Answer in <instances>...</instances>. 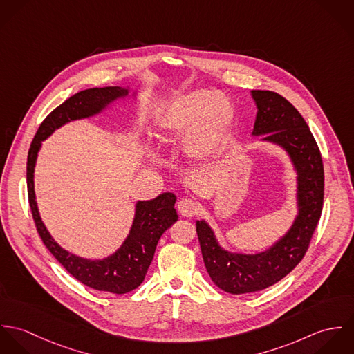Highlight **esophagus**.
Instances as JSON below:
<instances>
[{"mask_svg":"<svg viewBox=\"0 0 354 354\" xmlns=\"http://www.w3.org/2000/svg\"><path fill=\"white\" fill-rule=\"evenodd\" d=\"M178 212L183 215V216H187V218H192L195 216L198 212H199V203L194 199H188V198H184L178 202Z\"/></svg>","mask_w":354,"mask_h":354,"instance_id":"34e87169","label":"esophagus"}]
</instances>
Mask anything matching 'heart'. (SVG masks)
<instances>
[{
	"label": "heart",
	"instance_id": "obj_1",
	"mask_svg": "<svg viewBox=\"0 0 354 354\" xmlns=\"http://www.w3.org/2000/svg\"><path fill=\"white\" fill-rule=\"evenodd\" d=\"M234 121V107L222 94L192 91L170 102L155 120V136L162 143L185 138V150L204 159L226 140Z\"/></svg>",
	"mask_w": 354,
	"mask_h": 354
}]
</instances>
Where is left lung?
<instances>
[{"label": "left lung", "instance_id": "1", "mask_svg": "<svg viewBox=\"0 0 354 354\" xmlns=\"http://www.w3.org/2000/svg\"><path fill=\"white\" fill-rule=\"evenodd\" d=\"M257 106L253 135L289 152L299 173V216L268 251L240 254L222 250L204 221L196 222L203 260L212 282L232 295L263 290L285 278L301 260L322 215L324 169L317 143L297 109L274 91H251Z\"/></svg>", "mask_w": 354, "mask_h": 354}]
</instances>
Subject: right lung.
<instances>
[{"instance_id":"1","label":"right lung","mask_w":354,"mask_h":354,"mask_svg":"<svg viewBox=\"0 0 354 354\" xmlns=\"http://www.w3.org/2000/svg\"><path fill=\"white\" fill-rule=\"evenodd\" d=\"M127 94L128 90L121 87H103L88 88L72 95L44 120L32 139L27 156L28 202L44 244L65 270L83 285L114 295L132 292L143 282L160 236L177 221V212L174 209L176 196L173 194H162L153 201L138 203L131 233L122 247L107 259L93 261L66 252L51 239L35 202L34 166L41 142L55 128L68 121L97 114L107 103Z\"/></svg>"}]
</instances>
